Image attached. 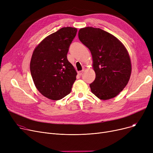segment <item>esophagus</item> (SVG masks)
Returning a JSON list of instances; mask_svg holds the SVG:
<instances>
[{
	"instance_id": "esophagus-1",
	"label": "esophagus",
	"mask_w": 153,
	"mask_h": 153,
	"mask_svg": "<svg viewBox=\"0 0 153 153\" xmlns=\"http://www.w3.org/2000/svg\"><path fill=\"white\" fill-rule=\"evenodd\" d=\"M83 72H84V70H82V71H79V72H77V74H78L79 76H81V75L82 74Z\"/></svg>"
}]
</instances>
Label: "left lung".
<instances>
[{"instance_id": "1", "label": "left lung", "mask_w": 153, "mask_h": 153, "mask_svg": "<svg viewBox=\"0 0 153 153\" xmlns=\"http://www.w3.org/2000/svg\"><path fill=\"white\" fill-rule=\"evenodd\" d=\"M78 36L92 56L95 79L90 84L91 92L101 100L116 97L131 76V60L126 48L115 36L100 28H81Z\"/></svg>"}]
</instances>
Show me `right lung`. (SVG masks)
I'll return each instance as SVG.
<instances>
[{
	"instance_id": "right-lung-1",
	"label": "right lung",
	"mask_w": 153,
	"mask_h": 153,
	"mask_svg": "<svg viewBox=\"0 0 153 153\" xmlns=\"http://www.w3.org/2000/svg\"><path fill=\"white\" fill-rule=\"evenodd\" d=\"M77 28L63 27L46 37L35 49L30 72L38 91L45 97L58 100L68 95L77 72L67 54Z\"/></svg>"
}]
</instances>
